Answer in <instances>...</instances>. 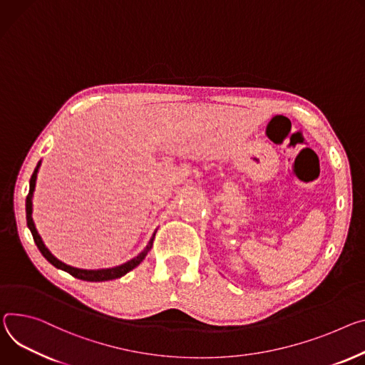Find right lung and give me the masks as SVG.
<instances>
[{"instance_id": "obj_1", "label": "right lung", "mask_w": 365, "mask_h": 365, "mask_svg": "<svg viewBox=\"0 0 365 365\" xmlns=\"http://www.w3.org/2000/svg\"><path fill=\"white\" fill-rule=\"evenodd\" d=\"M41 164H42V160L38 163L35 172H33L31 178H30V183H29V195L26 197V220H27V227L30 230V233L33 236V240H35L38 249L41 250V253L45 256V259L48 262H51L55 268L61 269V271H65L68 272L70 275L78 278V279H83V281H90V282H102V281H110V279H116V278H120L123 275H126L129 271H132L134 268H137L138 264L145 259V256L148 255V252L151 250L153 247V242H154V237H155V231L153 233L148 245L144 247V250L141 253H138L135 257L129 259L128 262L119 264V267H113V268H103V269H81V268H74L71 267V264H67L63 263L62 260H59L58 257H55L51 250L45 246L41 235L38 233L36 230V225H35V221H33V192H35V187H36V179H38V172L41 169Z\"/></svg>"}]
</instances>
